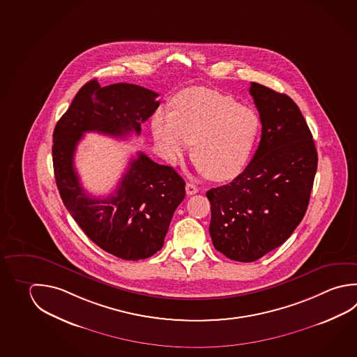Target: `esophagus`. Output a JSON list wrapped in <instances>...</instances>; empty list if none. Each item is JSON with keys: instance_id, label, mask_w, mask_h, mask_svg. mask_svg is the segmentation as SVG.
I'll return each instance as SVG.
<instances>
[{"instance_id": "obj_1", "label": "esophagus", "mask_w": 357, "mask_h": 357, "mask_svg": "<svg viewBox=\"0 0 357 357\" xmlns=\"http://www.w3.org/2000/svg\"><path fill=\"white\" fill-rule=\"evenodd\" d=\"M199 192V188H196L195 185H192V183H190V182H188L186 183V194L188 195V196H191V195L197 194Z\"/></svg>"}]
</instances>
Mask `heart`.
Here are the masks:
<instances>
[{"mask_svg":"<svg viewBox=\"0 0 357 357\" xmlns=\"http://www.w3.org/2000/svg\"><path fill=\"white\" fill-rule=\"evenodd\" d=\"M259 121L253 110L208 89H190L176 98L174 112L158 110L152 133L163 157L176 163L194 144L192 157L215 181L239 175L253 149Z\"/></svg>","mask_w":357,"mask_h":357,"instance_id":"1","label":"heart"}]
</instances>
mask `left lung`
<instances>
[{"label":"left lung","mask_w":357,"mask_h":357,"mask_svg":"<svg viewBox=\"0 0 357 357\" xmlns=\"http://www.w3.org/2000/svg\"><path fill=\"white\" fill-rule=\"evenodd\" d=\"M261 137L247 169L210 188V235L229 259L249 263L280 247L303 219L317 171V151L298 105L268 86L249 89Z\"/></svg>","instance_id":"8db88e82"}]
</instances>
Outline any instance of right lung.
<instances>
[{"instance_id": "right-lung-1", "label": "right lung", "mask_w": 357, "mask_h": 357, "mask_svg": "<svg viewBox=\"0 0 357 357\" xmlns=\"http://www.w3.org/2000/svg\"><path fill=\"white\" fill-rule=\"evenodd\" d=\"M158 94L139 85L80 88L59 119L52 136V165L59 194L86 236L107 253L124 260L146 259L163 245L169 222L185 197V181L175 169L138 152L114 194L91 197L82 188L74 155L85 132L126 137L158 108Z\"/></svg>"}]
</instances>
